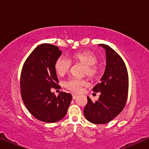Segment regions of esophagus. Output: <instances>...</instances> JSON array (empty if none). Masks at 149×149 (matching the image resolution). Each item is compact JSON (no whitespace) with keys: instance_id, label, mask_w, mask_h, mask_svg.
I'll return each mask as SVG.
<instances>
[{"instance_id":"esophagus-1","label":"esophagus","mask_w":149,"mask_h":149,"mask_svg":"<svg viewBox=\"0 0 149 149\" xmlns=\"http://www.w3.org/2000/svg\"><path fill=\"white\" fill-rule=\"evenodd\" d=\"M77 97V95H75V94H72V99L73 100H75Z\"/></svg>"}]
</instances>
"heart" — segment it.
Wrapping results in <instances>:
<instances>
[{
    "label": "heart",
    "mask_w": 149,
    "mask_h": 149,
    "mask_svg": "<svg viewBox=\"0 0 149 149\" xmlns=\"http://www.w3.org/2000/svg\"><path fill=\"white\" fill-rule=\"evenodd\" d=\"M97 59L93 53L84 52L77 53L71 56L70 60L63 57H60L55 62L54 68L59 76H64L68 72L71 67V62L81 63L85 65L83 74H86L89 79H94L98 74L99 68L96 64ZM84 80L77 78H71L64 82V87L72 92L78 93L85 86Z\"/></svg>",
    "instance_id": "obj_1"
}]
</instances>
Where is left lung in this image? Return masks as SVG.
Wrapping results in <instances>:
<instances>
[{
    "label": "left lung",
    "instance_id": "obj_1",
    "mask_svg": "<svg viewBox=\"0 0 149 149\" xmlns=\"http://www.w3.org/2000/svg\"><path fill=\"white\" fill-rule=\"evenodd\" d=\"M106 51L105 71L93 88L100 92L98 100L93 103L87 97L84 116L87 121L94 124H105L117 117L123 111L127 98L129 80L126 66L121 56L111 47L99 44Z\"/></svg>",
    "mask_w": 149,
    "mask_h": 149
}]
</instances>
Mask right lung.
<instances>
[{"mask_svg": "<svg viewBox=\"0 0 149 149\" xmlns=\"http://www.w3.org/2000/svg\"><path fill=\"white\" fill-rule=\"evenodd\" d=\"M61 54L58 47L40 45L28 56L21 72L22 100L36 119L46 123L62 119L72 99L70 93L61 91L56 96L51 91L52 87L58 86L54 64Z\"/></svg>", "mask_w": 149, "mask_h": 149, "instance_id": "obj_1", "label": "right lung"}]
</instances>
